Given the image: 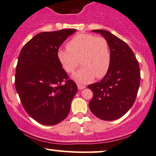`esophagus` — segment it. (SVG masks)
Instances as JSON below:
<instances>
[{
  "label": "esophagus",
  "mask_w": 156,
  "mask_h": 156,
  "mask_svg": "<svg viewBox=\"0 0 156 156\" xmlns=\"http://www.w3.org/2000/svg\"><path fill=\"white\" fill-rule=\"evenodd\" d=\"M77 87H78V89H79V90H82V89L85 88V85H80V84H78V83H77Z\"/></svg>",
  "instance_id": "esophagus-1"
}]
</instances>
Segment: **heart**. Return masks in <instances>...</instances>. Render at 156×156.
I'll list each match as a JSON object with an SVG mask.
<instances>
[{
	"mask_svg": "<svg viewBox=\"0 0 156 156\" xmlns=\"http://www.w3.org/2000/svg\"><path fill=\"white\" fill-rule=\"evenodd\" d=\"M67 49H59L58 58L66 72L73 73L79 63L82 66L72 76L80 85L102 78L109 70L112 55L106 38L90 34H78L66 44Z\"/></svg>",
	"mask_w": 156,
	"mask_h": 156,
	"instance_id": "heart-1",
	"label": "heart"
}]
</instances>
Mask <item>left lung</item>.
<instances>
[{
  "mask_svg": "<svg viewBox=\"0 0 156 156\" xmlns=\"http://www.w3.org/2000/svg\"><path fill=\"white\" fill-rule=\"evenodd\" d=\"M107 39L110 47L109 70L100 82L89 85L93 97L89 108L95 116L103 120L120 118L131 109L140 85L138 60L129 45L105 30H94Z\"/></svg>",
  "mask_w": 156,
  "mask_h": 156,
  "instance_id": "obj_1",
  "label": "left lung"
}]
</instances>
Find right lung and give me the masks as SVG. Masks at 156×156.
I'll list each match as a JSON object with an SVG mask.
<instances>
[{
  "label": "right lung",
  "instance_id": "right-lung-1",
  "mask_svg": "<svg viewBox=\"0 0 156 156\" xmlns=\"http://www.w3.org/2000/svg\"><path fill=\"white\" fill-rule=\"evenodd\" d=\"M76 30L40 33L24 45L19 55L16 90L26 112L43 125L53 126L63 121L78 90L58 58L60 45Z\"/></svg>",
  "mask_w": 156,
  "mask_h": 156
}]
</instances>
